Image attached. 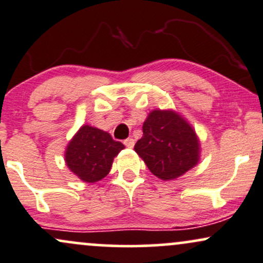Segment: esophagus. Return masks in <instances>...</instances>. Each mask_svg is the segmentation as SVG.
Segmentation results:
<instances>
[{"label":"esophagus","mask_w":263,"mask_h":263,"mask_svg":"<svg viewBox=\"0 0 263 263\" xmlns=\"http://www.w3.org/2000/svg\"><path fill=\"white\" fill-rule=\"evenodd\" d=\"M124 145L126 147H134V145H135V140L133 138H128V139H125L124 140Z\"/></svg>","instance_id":"esophagus-1"}]
</instances>
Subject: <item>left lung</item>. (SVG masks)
Returning a JSON list of instances; mask_svg holds the SVG:
<instances>
[{
    "mask_svg": "<svg viewBox=\"0 0 263 263\" xmlns=\"http://www.w3.org/2000/svg\"><path fill=\"white\" fill-rule=\"evenodd\" d=\"M151 174L172 181L198 165L200 141L193 126L174 109H154L143 124L134 146Z\"/></svg>",
    "mask_w": 263,
    "mask_h": 263,
    "instance_id": "8db88e82",
    "label": "left lung"
}]
</instances>
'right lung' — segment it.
Returning a JSON list of instances; mask_svg holds the SVG:
<instances>
[{"label":"right lung","mask_w":263,"mask_h":263,"mask_svg":"<svg viewBox=\"0 0 263 263\" xmlns=\"http://www.w3.org/2000/svg\"><path fill=\"white\" fill-rule=\"evenodd\" d=\"M124 145L113 140L109 133L82 125L65 149V162L73 175L86 183H95L109 174L114 157Z\"/></svg>","instance_id":"add662e5"}]
</instances>
